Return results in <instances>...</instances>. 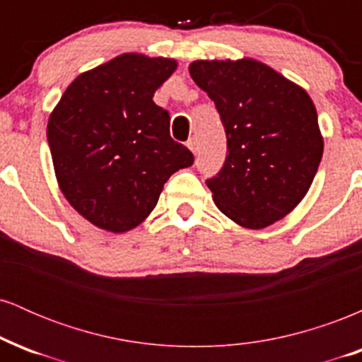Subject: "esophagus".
<instances>
[{"instance_id": "esophagus-1", "label": "esophagus", "mask_w": 362, "mask_h": 362, "mask_svg": "<svg viewBox=\"0 0 362 362\" xmlns=\"http://www.w3.org/2000/svg\"><path fill=\"white\" fill-rule=\"evenodd\" d=\"M187 146H189V149L194 153V155L197 153V141H195L194 138H190L189 141H187Z\"/></svg>"}]
</instances>
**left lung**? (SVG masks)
Returning a JSON list of instances; mask_svg holds the SVG:
<instances>
[{"label": "left lung", "mask_w": 362, "mask_h": 362, "mask_svg": "<svg viewBox=\"0 0 362 362\" xmlns=\"http://www.w3.org/2000/svg\"><path fill=\"white\" fill-rule=\"evenodd\" d=\"M189 71L226 132L223 168L206 180L216 206L250 230L279 221L308 192L323 155L310 95L253 59L195 61Z\"/></svg>", "instance_id": "8db88e82"}]
</instances>
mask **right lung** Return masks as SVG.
I'll list each match as a JSON object with an SVG mask.
<instances>
[{
    "label": "right lung",
    "mask_w": 362,
    "mask_h": 362,
    "mask_svg": "<svg viewBox=\"0 0 362 362\" xmlns=\"http://www.w3.org/2000/svg\"><path fill=\"white\" fill-rule=\"evenodd\" d=\"M175 68L167 57L122 54L80 74L49 117L61 192L102 230L124 233L143 223L165 182L194 163L170 136L168 110L153 102Z\"/></svg>",
    "instance_id": "right-lung-1"
}]
</instances>
